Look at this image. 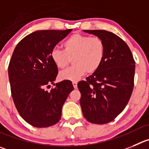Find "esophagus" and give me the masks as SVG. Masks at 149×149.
Listing matches in <instances>:
<instances>
[{
    "mask_svg": "<svg viewBox=\"0 0 149 149\" xmlns=\"http://www.w3.org/2000/svg\"><path fill=\"white\" fill-rule=\"evenodd\" d=\"M73 85L75 89L77 88V82H76V81H73Z\"/></svg>",
    "mask_w": 149,
    "mask_h": 149,
    "instance_id": "esophagus-1",
    "label": "esophagus"
}]
</instances>
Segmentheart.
<instances>
[{"label": "heart", "mask_w": 149, "mask_h": 149, "mask_svg": "<svg viewBox=\"0 0 149 149\" xmlns=\"http://www.w3.org/2000/svg\"><path fill=\"white\" fill-rule=\"evenodd\" d=\"M64 50L55 48L51 51V57L58 69H64L73 59L71 68L62 71L61 80L77 81L88 72L98 70L105 56L106 47L99 37L75 34L63 42Z\"/></svg>", "instance_id": "1"}]
</instances>
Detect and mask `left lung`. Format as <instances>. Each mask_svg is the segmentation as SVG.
Instances as JSON below:
<instances>
[{
    "label": "left lung",
    "mask_w": 149,
    "mask_h": 149,
    "mask_svg": "<svg viewBox=\"0 0 149 149\" xmlns=\"http://www.w3.org/2000/svg\"><path fill=\"white\" fill-rule=\"evenodd\" d=\"M104 41L105 56L98 70L78 84L82 113L89 122L104 124L124 109L134 87L135 62L129 46L105 30H83Z\"/></svg>",
    "instance_id": "obj_1"
}]
</instances>
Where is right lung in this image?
I'll use <instances>...</instances> for the list:
<instances>
[{
	"label": "right lung",
	"mask_w": 149,
	"mask_h": 149,
	"mask_svg": "<svg viewBox=\"0 0 149 149\" xmlns=\"http://www.w3.org/2000/svg\"><path fill=\"white\" fill-rule=\"evenodd\" d=\"M72 31L41 30L25 37L14 50L9 65V79L12 98L20 116L31 126H53L62 116V109L73 90L72 82L56 84L58 74L51 57L56 45Z\"/></svg>",
	"instance_id": "obj_1"
}]
</instances>
